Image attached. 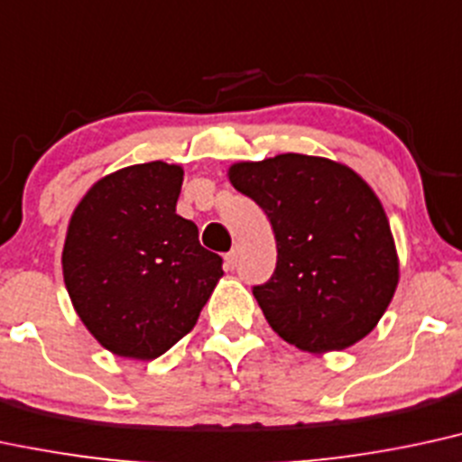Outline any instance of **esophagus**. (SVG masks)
<instances>
[{"label":"esophagus","mask_w":462,"mask_h":462,"mask_svg":"<svg viewBox=\"0 0 462 462\" xmlns=\"http://www.w3.org/2000/svg\"><path fill=\"white\" fill-rule=\"evenodd\" d=\"M226 269L227 271H232V269H235V266H236V260H238V252H236V249H230V252H227L226 254Z\"/></svg>","instance_id":"esophagus-1"}]
</instances>
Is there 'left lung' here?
<instances>
[{
    "instance_id": "1",
    "label": "left lung",
    "mask_w": 462,
    "mask_h": 462,
    "mask_svg": "<svg viewBox=\"0 0 462 462\" xmlns=\"http://www.w3.org/2000/svg\"><path fill=\"white\" fill-rule=\"evenodd\" d=\"M227 178L273 227L275 273L254 286L271 329L316 355L364 340L400 280L390 219L368 182L348 165L297 152L238 161Z\"/></svg>"
}]
</instances>
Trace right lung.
<instances>
[{
	"label": "right lung",
	"instance_id": "obj_1",
	"mask_svg": "<svg viewBox=\"0 0 462 462\" xmlns=\"http://www.w3.org/2000/svg\"><path fill=\"white\" fill-rule=\"evenodd\" d=\"M180 165L150 161L103 176L72 210L62 252L86 329L118 357L150 361L196 327L224 275L221 258L176 215Z\"/></svg>",
	"mask_w": 462,
	"mask_h": 462
}]
</instances>
